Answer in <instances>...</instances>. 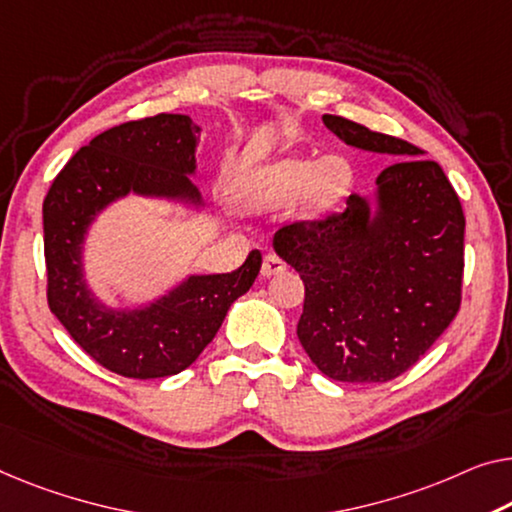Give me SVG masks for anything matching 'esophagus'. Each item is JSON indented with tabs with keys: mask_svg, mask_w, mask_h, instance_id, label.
<instances>
[{
	"mask_svg": "<svg viewBox=\"0 0 512 512\" xmlns=\"http://www.w3.org/2000/svg\"><path fill=\"white\" fill-rule=\"evenodd\" d=\"M285 269H287V264H285V259H282L280 255L269 253V255L264 257V262H262V276H266V278L278 276V273H282Z\"/></svg>",
	"mask_w": 512,
	"mask_h": 512,
	"instance_id": "34e87169",
	"label": "esophagus"
}]
</instances>
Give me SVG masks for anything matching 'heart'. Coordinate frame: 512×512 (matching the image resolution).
Returning <instances> with one entry per match:
<instances>
[{"instance_id":"1","label":"heart","mask_w":512,"mask_h":512,"mask_svg":"<svg viewBox=\"0 0 512 512\" xmlns=\"http://www.w3.org/2000/svg\"><path fill=\"white\" fill-rule=\"evenodd\" d=\"M352 186V167L345 158L282 156L243 174L234 190L243 209H271L294 197L296 218L319 220L335 209Z\"/></svg>"}]
</instances>
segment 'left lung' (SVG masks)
<instances>
[{
  "instance_id": "obj_1",
  "label": "left lung",
  "mask_w": 512,
  "mask_h": 512,
  "mask_svg": "<svg viewBox=\"0 0 512 512\" xmlns=\"http://www.w3.org/2000/svg\"><path fill=\"white\" fill-rule=\"evenodd\" d=\"M322 119L349 147L402 160L379 174L375 200L354 193L342 213L285 225L273 250L305 285L296 335L310 361L335 381L381 384L409 370L460 310L462 204L414 144Z\"/></svg>"
}]
</instances>
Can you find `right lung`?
I'll use <instances>...</instances> for the list:
<instances>
[{"instance_id":"obj_1","label":"right lung","mask_w":512,"mask_h":512,"mask_svg":"<svg viewBox=\"0 0 512 512\" xmlns=\"http://www.w3.org/2000/svg\"><path fill=\"white\" fill-rule=\"evenodd\" d=\"M202 128L186 114L126 121L96 135L64 165L43 200L48 305L98 365L121 377L179 375L216 338L230 305L253 287L262 253L239 269L188 276L137 308H110L91 292L82 250L98 213L126 195L202 207L193 183Z\"/></svg>"}]
</instances>
